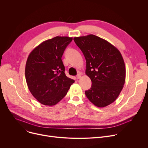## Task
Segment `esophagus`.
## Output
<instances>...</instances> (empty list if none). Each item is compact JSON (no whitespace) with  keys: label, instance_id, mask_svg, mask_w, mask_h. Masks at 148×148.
<instances>
[{"label":"esophagus","instance_id":"34e87169","mask_svg":"<svg viewBox=\"0 0 148 148\" xmlns=\"http://www.w3.org/2000/svg\"><path fill=\"white\" fill-rule=\"evenodd\" d=\"M77 79H79L80 78H81V74H77Z\"/></svg>","mask_w":148,"mask_h":148}]
</instances>
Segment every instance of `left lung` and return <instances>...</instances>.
Here are the masks:
<instances>
[{"label":"left lung","instance_id":"1","mask_svg":"<svg viewBox=\"0 0 148 148\" xmlns=\"http://www.w3.org/2000/svg\"><path fill=\"white\" fill-rule=\"evenodd\" d=\"M86 61L85 73L92 81L85 94L98 107L113 103L125 82V63L119 50L107 41L94 35L74 37Z\"/></svg>","mask_w":148,"mask_h":148}]
</instances>
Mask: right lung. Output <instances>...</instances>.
Masks as SVG:
<instances>
[{"label":"right lung","mask_w":148,"mask_h":148,"mask_svg":"<svg viewBox=\"0 0 148 148\" xmlns=\"http://www.w3.org/2000/svg\"><path fill=\"white\" fill-rule=\"evenodd\" d=\"M72 40V37L58 36L46 40L31 51L27 58L25 68L27 86L43 105H56L74 83L66 76L61 59Z\"/></svg>","instance_id":"add662e5"}]
</instances>
